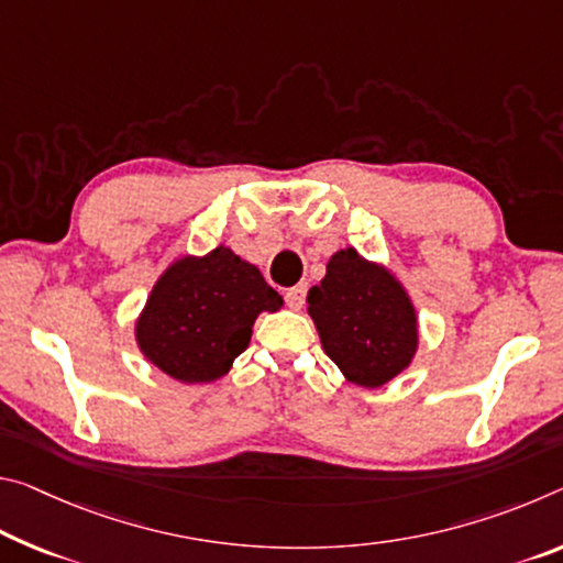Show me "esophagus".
<instances>
[{
	"instance_id": "1",
	"label": "esophagus",
	"mask_w": 563,
	"mask_h": 563,
	"mask_svg": "<svg viewBox=\"0 0 563 563\" xmlns=\"http://www.w3.org/2000/svg\"><path fill=\"white\" fill-rule=\"evenodd\" d=\"M306 298H308L306 283H300V285H296V288H290L288 292H285V302H288V308H292V310H300L302 306H306Z\"/></svg>"
}]
</instances>
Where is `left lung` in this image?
<instances>
[{
	"mask_svg": "<svg viewBox=\"0 0 563 563\" xmlns=\"http://www.w3.org/2000/svg\"><path fill=\"white\" fill-rule=\"evenodd\" d=\"M308 316L328 358L361 388L398 378L418 353L421 330L406 285L355 247L335 250L325 278L308 292Z\"/></svg>",
	"mask_w": 563,
	"mask_h": 563,
	"instance_id": "1",
	"label": "left lung"
}]
</instances>
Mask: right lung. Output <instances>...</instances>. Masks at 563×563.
I'll return each mask as SVG.
<instances>
[{
	"instance_id": "obj_1",
	"label": "right lung",
	"mask_w": 563,
	"mask_h": 563,
	"mask_svg": "<svg viewBox=\"0 0 563 563\" xmlns=\"http://www.w3.org/2000/svg\"><path fill=\"white\" fill-rule=\"evenodd\" d=\"M283 308V296L257 265L228 245L169 263L135 320V343L165 376L195 386L228 376L261 313Z\"/></svg>"
}]
</instances>
